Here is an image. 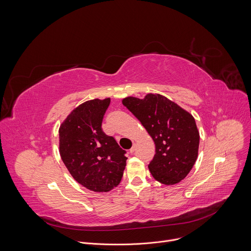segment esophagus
Listing matches in <instances>:
<instances>
[{"mask_svg":"<svg viewBox=\"0 0 251 251\" xmlns=\"http://www.w3.org/2000/svg\"><path fill=\"white\" fill-rule=\"evenodd\" d=\"M135 151H136V144L134 143V144H133V147L130 149V153H131V154H133Z\"/></svg>","mask_w":251,"mask_h":251,"instance_id":"obj_1","label":"esophagus"}]
</instances>
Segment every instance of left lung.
Here are the masks:
<instances>
[{
	"instance_id": "left-lung-1",
	"label": "left lung",
	"mask_w": 251,
	"mask_h": 251,
	"mask_svg": "<svg viewBox=\"0 0 251 251\" xmlns=\"http://www.w3.org/2000/svg\"><path fill=\"white\" fill-rule=\"evenodd\" d=\"M122 103L155 142L156 154L148 166L155 180L164 185L184 180L198 158L200 134L195 118L160 94L126 97Z\"/></svg>"
}]
</instances>
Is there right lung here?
<instances>
[{"instance_id": "right-lung-1", "label": "right lung", "mask_w": 251, "mask_h": 251, "mask_svg": "<svg viewBox=\"0 0 251 251\" xmlns=\"http://www.w3.org/2000/svg\"><path fill=\"white\" fill-rule=\"evenodd\" d=\"M110 98L80 104L59 128L60 157L75 180L93 192H109L121 181L126 151L102 130Z\"/></svg>"}]
</instances>
